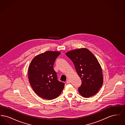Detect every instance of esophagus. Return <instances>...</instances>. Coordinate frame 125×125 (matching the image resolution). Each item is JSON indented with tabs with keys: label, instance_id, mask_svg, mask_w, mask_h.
Masks as SVG:
<instances>
[{
	"label": "esophagus",
	"instance_id": "1",
	"mask_svg": "<svg viewBox=\"0 0 125 125\" xmlns=\"http://www.w3.org/2000/svg\"><path fill=\"white\" fill-rule=\"evenodd\" d=\"M66 83H70V81L69 80H67L66 81Z\"/></svg>",
	"mask_w": 125,
	"mask_h": 125
}]
</instances>
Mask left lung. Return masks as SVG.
Listing matches in <instances>:
<instances>
[{
    "instance_id": "1",
    "label": "left lung",
    "mask_w": 125,
    "mask_h": 125,
    "mask_svg": "<svg viewBox=\"0 0 125 125\" xmlns=\"http://www.w3.org/2000/svg\"><path fill=\"white\" fill-rule=\"evenodd\" d=\"M65 55L72 61L81 79L79 93L85 98L95 95L103 83L101 66L95 56L85 48L73 50Z\"/></svg>"
}]
</instances>
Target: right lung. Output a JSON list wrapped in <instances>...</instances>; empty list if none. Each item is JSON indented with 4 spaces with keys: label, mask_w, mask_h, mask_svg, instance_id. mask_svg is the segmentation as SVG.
<instances>
[{
    "label": "right lung",
    "mask_w": 125,
    "mask_h": 125,
    "mask_svg": "<svg viewBox=\"0 0 125 125\" xmlns=\"http://www.w3.org/2000/svg\"><path fill=\"white\" fill-rule=\"evenodd\" d=\"M60 52L48 51L35 57L29 67L30 84L36 94L43 99L51 100L60 95L65 84L58 80L54 64Z\"/></svg>",
    "instance_id": "1"
}]
</instances>
